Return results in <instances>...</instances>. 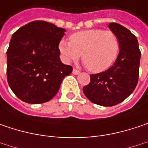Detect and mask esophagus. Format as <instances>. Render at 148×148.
Returning a JSON list of instances; mask_svg holds the SVG:
<instances>
[{
	"label": "esophagus",
	"mask_w": 148,
	"mask_h": 148,
	"mask_svg": "<svg viewBox=\"0 0 148 148\" xmlns=\"http://www.w3.org/2000/svg\"><path fill=\"white\" fill-rule=\"evenodd\" d=\"M79 73H80V72H79L78 69H73V74H75V75H76V74H79Z\"/></svg>",
	"instance_id": "1"
}]
</instances>
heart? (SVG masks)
Here are the masks:
<instances>
[{
    "label": "heart",
    "mask_w": 148,
    "mask_h": 148,
    "mask_svg": "<svg viewBox=\"0 0 148 148\" xmlns=\"http://www.w3.org/2000/svg\"><path fill=\"white\" fill-rule=\"evenodd\" d=\"M58 48L66 61H76L82 54L84 66L93 73H100L116 60L120 42L112 31L95 28L75 32L69 37V42L61 40Z\"/></svg>",
    "instance_id": "1"
}]
</instances>
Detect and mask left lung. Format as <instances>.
Here are the masks:
<instances>
[{
  "mask_svg": "<svg viewBox=\"0 0 148 148\" xmlns=\"http://www.w3.org/2000/svg\"><path fill=\"white\" fill-rule=\"evenodd\" d=\"M109 28L120 42V52L114 64L105 72L90 74V82L83 88L91 102L102 106H113L133 92L139 77L141 51L136 37L125 27L111 22Z\"/></svg>",
  "mask_w": 148,
  "mask_h": 148,
  "instance_id": "left-lung-1",
  "label": "left lung"
}]
</instances>
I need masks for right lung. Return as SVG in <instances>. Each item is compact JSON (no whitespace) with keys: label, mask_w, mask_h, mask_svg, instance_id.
<instances>
[{"label":"right lung","mask_w":148,"mask_h":148,"mask_svg":"<svg viewBox=\"0 0 148 148\" xmlns=\"http://www.w3.org/2000/svg\"><path fill=\"white\" fill-rule=\"evenodd\" d=\"M66 31L33 21L14 32L6 51L7 82L22 101L42 104L56 95L73 68L60 61L58 44Z\"/></svg>","instance_id":"right-lung-1"}]
</instances>
